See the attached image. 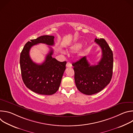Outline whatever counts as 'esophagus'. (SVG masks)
I'll list each match as a JSON object with an SVG mask.
<instances>
[{"label":"esophagus","instance_id":"34e87169","mask_svg":"<svg viewBox=\"0 0 133 133\" xmlns=\"http://www.w3.org/2000/svg\"><path fill=\"white\" fill-rule=\"evenodd\" d=\"M66 66L68 68H71L72 67V65L71 64V63L70 62H67L66 64Z\"/></svg>","mask_w":133,"mask_h":133}]
</instances>
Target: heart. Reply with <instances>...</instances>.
Listing matches in <instances>:
<instances>
[{"label": "heart", "mask_w": 133, "mask_h": 133, "mask_svg": "<svg viewBox=\"0 0 133 133\" xmlns=\"http://www.w3.org/2000/svg\"><path fill=\"white\" fill-rule=\"evenodd\" d=\"M82 47V44L80 43H76L74 44L71 47V49L73 50H77L79 49Z\"/></svg>", "instance_id": "obj_1"}]
</instances>
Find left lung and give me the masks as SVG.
<instances>
[{
	"instance_id": "1",
	"label": "left lung",
	"mask_w": 133,
	"mask_h": 133,
	"mask_svg": "<svg viewBox=\"0 0 133 133\" xmlns=\"http://www.w3.org/2000/svg\"><path fill=\"white\" fill-rule=\"evenodd\" d=\"M95 42L101 48L102 56L97 65H90L84 56L72 63L75 82L81 92L91 95L103 90L110 82L113 69V54L103 38H95Z\"/></svg>"
}]
</instances>
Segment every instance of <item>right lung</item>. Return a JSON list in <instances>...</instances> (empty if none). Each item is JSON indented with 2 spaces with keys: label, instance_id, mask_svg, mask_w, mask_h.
<instances>
[{
  "label": "right lung",
  "instance_id": "add662e5",
  "mask_svg": "<svg viewBox=\"0 0 133 133\" xmlns=\"http://www.w3.org/2000/svg\"><path fill=\"white\" fill-rule=\"evenodd\" d=\"M54 36L44 35L28 42L24 46L20 56V66L23 81L26 86L32 91L50 95L59 89L63 75L66 69V62H61L53 58V50H50L42 64L34 63L30 57L32 46L38 44L49 46L54 45Z\"/></svg>",
  "mask_w": 133,
  "mask_h": 133
}]
</instances>
